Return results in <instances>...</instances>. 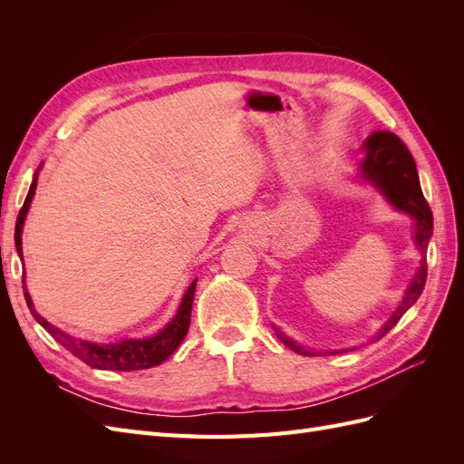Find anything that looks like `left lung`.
<instances>
[{
    "mask_svg": "<svg viewBox=\"0 0 464 464\" xmlns=\"http://www.w3.org/2000/svg\"><path fill=\"white\" fill-rule=\"evenodd\" d=\"M363 150V160L360 162V178L368 181L377 191H382L383 198L391 207H395L401 213L412 217L414 220V244L420 251V266L416 275L412 276L409 288L404 290V296L399 304V307L392 315L383 323L382 329H379L370 341H379L385 336L392 327L397 325L399 319L406 314L409 307L416 304L420 294L424 290L426 285V275H428V265H426V249L430 244V237L433 232V217L431 208L424 199L422 188H420L418 170L411 150L401 139L391 133V131H373L366 141L362 145ZM276 336L283 341L294 353L304 354V356H315L321 354V350H310L302 346L300 343L292 341L288 334H285L278 327H273ZM354 350V348H353ZM348 353L344 350H323V354H339Z\"/></svg>",
    "mask_w": 464,
    "mask_h": 464,
    "instance_id": "8db88e82",
    "label": "left lung"
}]
</instances>
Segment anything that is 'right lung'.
<instances>
[{
  "label": "right lung",
  "instance_id": "add662e5",
  "mask_svg": "<svg viewBox=\"0 0 464 464\" xmlns=\"http://www.w3.org/2000/svg\"><path fill=\"white\" fill-rule=\"evenodd\" d=\"M42 166H38L40 170ZM38 170L33 178V184L29 189V195H26L24 205L19 210L17 224H15V247L17 254L23 259V227L26 215H29V208L34 198L36 191V181H38ZM195 285H198V278L191 280V285L188 286L184 298H181L176 315L166 323V325L150 336H143V339H120L114 343H94L87 339H77V336L69 334L62 329H58L52 323H48L44 317H42L36 310L29 290H26L24 285V276H23V290H24V300L33 317L44 327L55 341L63 344L69 353L89 363L91 368L96 370H114V372H137V370H147L160 366L162 362H166L174 354V350L184 341V336L188 334L189 329V321H191V305H193V294H195Z\"/></svg>",
  "mask_w": 464,
  "mask_h": 464
}]
</instances>
